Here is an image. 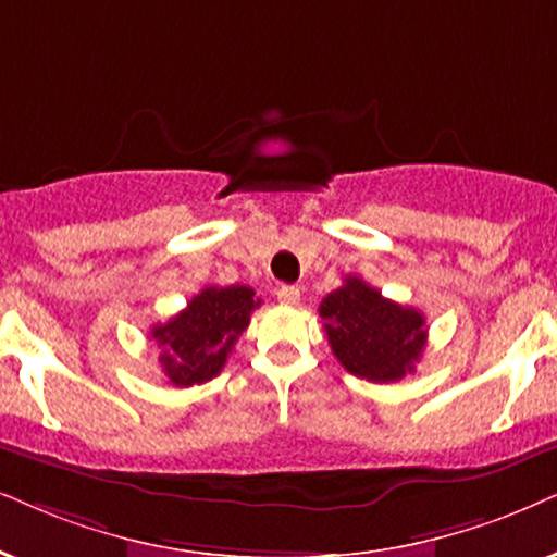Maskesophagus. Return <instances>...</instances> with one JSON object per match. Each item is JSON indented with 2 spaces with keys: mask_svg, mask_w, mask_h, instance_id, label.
Here are the masks:
<instances>
[{
  "mask_svg": "<svg viewBox=\"0 0 557 557\" xmlns=\"http://www.w3.org/2000/svg\"><path fill=\"white\" fill-rule=\"evenodd\" d=\"M277 300L283 302V306H298L300 300V290L295 285H283L277 290Z\"/></svg>",
  "mask_w": 557,
  "mask_h": 557,
  "instance_id": "1",
  "label": "esophagus"
}]
</instances>
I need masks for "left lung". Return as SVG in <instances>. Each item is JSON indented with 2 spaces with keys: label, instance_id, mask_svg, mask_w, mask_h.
<instances>
[{
  "label": "left lung",
  "instance_id": "obj_1",
  "mask_svg": "<svg viewBox=\"0 0 557 557\" xmlns=\"http://www.w3.org/2000/svg\"><path fill=\"white\" fill-rule=\"evenodd\" d=\"M319 313L331 351L351 375L393 383L421 360L426 321L417 308L383 298L360 277H347L321 300Z\"/></svg>",
  "mask_w": 557,
  "mask_h": 557
}]
</instances>
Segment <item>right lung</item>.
<instances>
[{
	"label": "right lung",
	"mask_w": 557,
	"mask_h": 557,
	"mask_svg": "<svg viewBox=\"0 0 557 557\" xmlns=\"http://www.w3.org/2000/svg\"><path fill=\"white\" fill-rule=\"evenodd\" d=\"M259 302L246 285H210L187 302L185 311L153 326L151 336L161 347L159 362L169 383L189 388L213 380Z\"/></svg>",
	"instance_id": "add662e5"
}]
</instances>
